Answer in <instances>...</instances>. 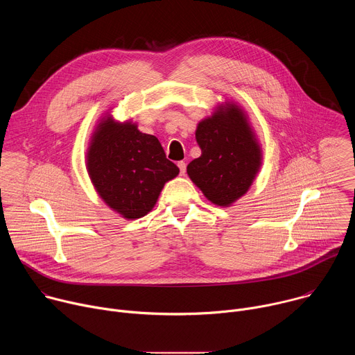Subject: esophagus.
<instances>
[{"instance_id": "34e87169", "label": "esophagus", "mask_w": 355, "mask_h": 355, "mask_svg": "<svg viewBox=\"0 0 355 355\" xmlns=\"http://www.w3.org/2000/svg\"><path fill=\"white\" fill-rule=\"evenodd\" d=\"M178 168H180V173H181V175H184L185 174V171H187V164L184 163V162H178Z\"/></svg>"}]
</instances>
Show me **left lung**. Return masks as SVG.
<instances>
[{
  "label": "left lung",
  "instance_id": "1",
  "mask_svg": "<svg viewBox=\"0 0 355 355\" xmlns=\"http://www.w3.org/2000/svg\"><path fill=\"white\" fill-rule=\"evenodd\" d=\"M200 157L187 173L212 204L230 207L251 187L261 168L263 150L245 112L236 103L220 104L195 130Z\"/></svg>",
  "mask_w": 355,
  "mask_h": 355
}]
</instances>
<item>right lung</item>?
<instances>
[{"mask_svg": "<svg viewBox=\"0 0 355 355\" xmlns=\"http://www.w3.org/2000/svg\"><path fill=\"white\" fill-rule=\"evenodd\" d=\"M87 171L105 204L133 220L155 208L164 184L175 178L180 168L166 157L156 136L141 133L132 121L118 122L108 114L91 136Z\"/></svg>", "mask_w": 355, "mask_h": 355, "instance_id": "1", "label": "right lung"}]
</instances>
